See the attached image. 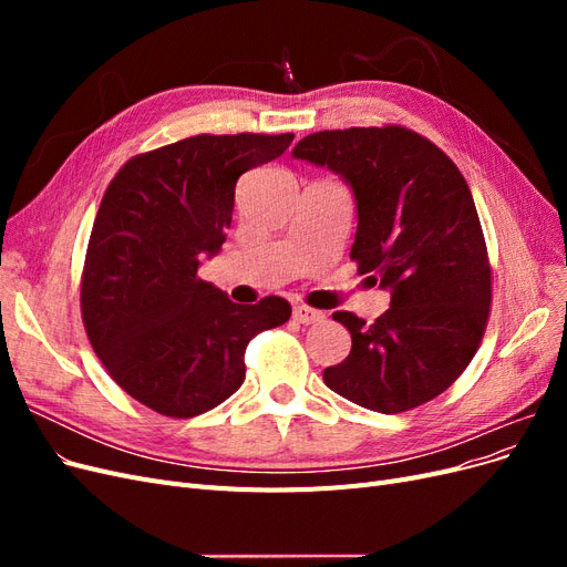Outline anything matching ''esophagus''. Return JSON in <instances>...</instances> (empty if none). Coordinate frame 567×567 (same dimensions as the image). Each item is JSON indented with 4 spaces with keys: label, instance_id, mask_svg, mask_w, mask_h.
Wrapping results in <instances>:
<instances>
[{
    "label": "esophagus",
    "instance_id": "34e87169",
    "mask_svg": "<svg viewBox=\"0 0 567 567\" xmlns=\"http://www.w3.org/2000/svg\"><path fill=\"white\" fill-rule=\"evenodd\" d=\"M293 319L300 323H319L323 321V312L315 310V307H307V305H296L293 307Z\"/></svg>",
    "mask_w": 567,
    "mask_h": 567
}]
</instances>
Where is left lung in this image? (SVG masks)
<instances>
[{
	"label": "left lung",
	"instance_id": "8db88e82",
	"mask_svg": "<svg viewBox=\"0 0 567 567\" xmlns=\"http://www.w3.org/2000/svg\"><path fill=\"white\" fill-rule=\"evenodd\" d=\"M293 158L352 186L350 257L392 296L373 323L333 312L352 350L323 369V383L381 414L435 400L466 371L489 319L492 267L466 179L447 153L400 125L315 132Z\"/></svg>",
	"mask_w": 567,
	"mask_h": 567
}]
</instances>
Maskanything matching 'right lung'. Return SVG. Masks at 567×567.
I'll use <instances>...</instances> for the list:
<instances>
[{"label":"right lung","instance_id":"right-lung-1","mask_svg":"<svg viewBox=\"0 0 567 567\" xmlns=\"http://www.w3.org/2000/svg\"><path fill=\"white\" fill-rule=\"evenodd\" d=\"M293 134H198L140 153L111 179L84 257L80 307L101 364L169 419L210 411L246 381L248 342L290 317L288 300L238 305L198 277L219 252L234 188Z\"/></svg>","mask_w":567,"mask_h":567}]
</instances>
